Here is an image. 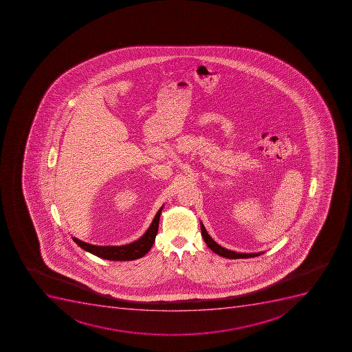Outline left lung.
Listing matches in <instances>:
<instances>
[{
	"mask_svg": "<svg viewBox=\"0 0 352 352\" xmlns=\"http://www.w3.org/2000/svg\"><path fill=\"white\" fill-rule=\"evenodd\" d=\"M201 230H202V236L204 239L205 243L208 245V247L211 249L213 252L219 254L221 257H226L228 259H240V258H254L258 257L260 254H263V252H252V254H242V252H236V251L229 250L226 248L221 247L220 245H217V242L208 236V231L205 230L204 226L201 222Z\"/></svg>",
	"mask_w": 352,
	"mask_h": 352,
	"instance_id": "8db88e82",
	"label": "left lung"
}]
</instances>
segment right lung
Returning a JSON list of instances; mask_svg holds the SVG:
<instances>
[{
    "label": "right lung",
    "mask_w": 352,
    "mask_h": 352,
    "mask_svg": "<svg viewBox=\"0 0 352 352\" xmlns=\"http://www.w3.org/2000/svg\"><path fill=\"white\" fill-rule=\"evenodd\" d=\"M162 208L158 210L157 214L153 217V222L150 224L147 231L144 236L131 242L129 245H94L86 243L80 239L73 236V240L76 245H80L82 250L89 251V254H94L96 257L102 259L114 260V261H126V260H135L144 257L148 251L153 247L155 239H156L157 232H158V226H160V213Z\"/></svg>",
    "instance_id": "1"
}]
</instances>
